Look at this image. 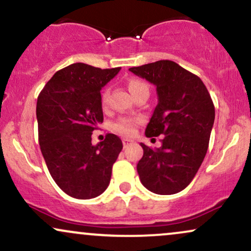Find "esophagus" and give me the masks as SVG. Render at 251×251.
I'll use <instances>...</instances> for the list:
<instances>
[{
  "mask_svg": "<svg viewBox=\"0 0 251 251\" xmlns=\"http://www.w3.org/2000/svg\"><path fill=\"white\" fill-rule=\"evenodd\" d=\"M131 144H133V140H131V139H123V145L125 149L126 147H128Z\"/></svg>",
  "mask_w": 251,
  "mask_h": 251,
  "instance_id": "34e87169",
  "label": "esophagus"
}]
</instances>
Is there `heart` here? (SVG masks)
I'll return each instance as SVG.
<instances>
[{
    "label": "heart",
    "mask_w": 251,
    "mask_h": 251,
    "mask_svg": "<svg viewBox=\"0 0 251 251\" xmlns=\"http://www.w3.org/2000/svg\"><path fill=\"white\" fill-rule=\"evenodd\" d=\"M141 89H147L146 84L144 81L139 79H131L128 81V90L131 91L132 96L134 95L135 92L139 91ZM108 100V90H105L101 93V104L106 105ZM140 123V120L138 118H120L119 120H117L116 123L113 124V129L117 132V133L124 135V137H132V135L135 134L137 132V126Z\"/></svg>",
    "instance_id": "heart-1"
}]
</instances>
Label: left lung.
<instances>
[{
  "label": "left lung",
  "instance_id": "1",
  "mask_svg": "<svg viewBox=\"0 0 251 251\" xmlns=\"http://www.w3.org/2000/svg\"><path fill=\"white\" fill-rule=\"evenodd\" d=\"M156 86L158 105L147 125V138L164 134L160 149L141 143L137 171L151 192L171 195L185 189L206 156L215 107L200 78L172 60L128 69Z\"/></svg>",
  "mask_w": 251,
  "mask_h": 251
}]
</instances>
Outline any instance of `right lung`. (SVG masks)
Segmentation results:
<instances>
[{
	"label": "right lung",
	"mask_w": 251,
	"mask_h": 251,
	"mask_svg": "<svg viewBox=\"0 0 251 251\" xmlns=\"http://www.w3.org/2000/svg\"><path fill=\"white\" fill-rule=\"evenodd\" d=\"M122 68L100 69L75 63L57 71L37 98L38 141L51 176L75 199H93L107 188L112 166L123 150L108 133L93 146L102 123L100 90Z\"/></svg>",
	"instance_id": "1"
}]
</instances>
